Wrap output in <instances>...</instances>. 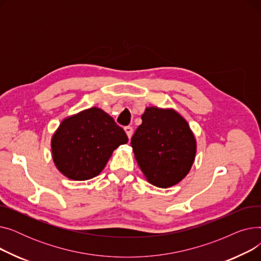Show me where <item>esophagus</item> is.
<instances>
[{
    "label": "esophagus",
    "mask_w": 261,
    "mask_h": 261,
    "mask_svg": "<svg viewBox=\"0 0 261 261\" xmlns=\"http://www.w3.org/2000/svg\"><path fill=\"white\" fill-rule=\"evenodd\" d=\"M125 131H126V133L128 135V138L131 139V136L133 134V128L130 127V126H127V127H125Z\"/></svg>",
    "instance_id": "obj_1"
}]
</instances>
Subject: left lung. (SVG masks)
<instances>
[{"label":"left lung","mask_w":261,"mask_h":261,"mask_svg":"<svg viewBox=\"0 0 261 261\" xmlns=\"http://www.w3.org/2000/svg\"><path fill=\"white\" fill-rule=\"evenodd\" d=\"M131 139L139 166L149 183L167 188L183 180L196 156V139L173 110L147 108Z\"/></svg>","instance_id":"left-lung-1"}]
</instances>
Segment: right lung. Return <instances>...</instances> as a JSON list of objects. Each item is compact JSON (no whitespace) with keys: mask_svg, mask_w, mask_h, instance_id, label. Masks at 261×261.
<instances>
[{"mask_svg":"<svg viewBox=\"0 0 261 261\" xmlns=\"http://www.w3.org/2000/svg\"><path fill=\"white\" fill-rule=\"evenodd\" d=\"M128 136L101 109L91 108L65 118L51 139L53 160L71 180L86 181L98 175L114 150Z\"/></svg>","mask_w":261,"mask_h":261,"instance_id":"add662e5","label":"right lung"}]
</instances>
